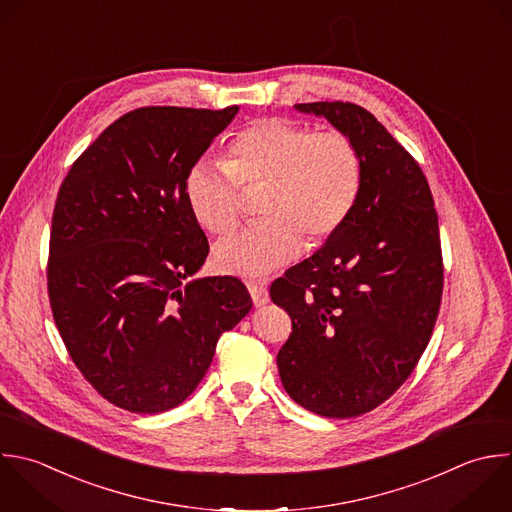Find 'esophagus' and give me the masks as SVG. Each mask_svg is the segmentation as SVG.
Masks as SVG:
<instances>
[{"mask_svg":"<svg viewBox=\"0 0 512 512\" xmlns=\"http://www.w3.org/2000/svg\"><path fill=\"white\" fill-rule=\"evenodd\" d=\"M248 290H250V296H252L254 306H264V304L270 300L268 290H266L264 284H250Z\"/></svg>","mask_w":512,"mask_h":512,"instance_id":"1","label":"esophagus"}]
</instances>
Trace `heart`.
I'll return each mask as SVG.
<instances>
[{
  "label": "heart",
  "instance_id": "1",
  "mask_svg": "<svg viewBox=\"0 0 512 512\" xmlns=\"http://www.w3.org/2000/svg\"><path fill=\"white\" fill-rule=\"evenodd\" d=\"M242 186H266V220L220 242L214 266L262 278L294 260L304 238L320 246L346 224L362 190V156L340 130L262 118L230 140L224 162L200 160L188 170L184 198L192 218L210 234H230L242 218Z\"/></svg>",
  "mask_w": 512,
  "mask_h": 512
}]
</instances>
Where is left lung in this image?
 I'll return each mask as SVG.
<instances>
[{
  "label": "left lung",
  "instance_id": "8db88e82",
  "mask_svg": "<svg viewBox=\"0 0 512 512\" xmlns=\"http://www.w3.org/2000/svg\"><path fill=\"white\" fill-rule=\"evenodd\" d=\"M294 108L352 138L362 190L346 224L270 286L292 318L276 364L294 402L352 418L404 384L432 336L444 284L438 216L418 162L368 110L350 102Z\"/></svg>",
  "mask_w": 512,
  "mask_h": 512
}]
</instances>
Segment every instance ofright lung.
Instances as JSON below:
<instances>
[{
  "label": "right lung",
  "mask_w": 512,
  "mask_h": 512,
  "mask_svg": "<svg viewBox=\"0 0 512 512\" xmlns=\"http://www.w3.org/2000/svg\"><path fill=\"white\" fill-rule=\"evenodd\" d=\"M236 114L238 106L128 112L60 186L48 258L52 314L84 378L124 410L182 404L222 332L252 308L238 278L190 280L210 246L184 180Z\"/></svg>",
  "instance_id": "right-lung-1"
}]
</instances>
